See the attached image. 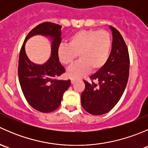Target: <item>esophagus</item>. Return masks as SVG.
I'll return each instance as SVG.
<instances>
[{
  "label": "esophagus",
  "instance_id": "esophagus-1",
  "mask_svg": "<svg viewBox=\"0 0 148 148\" xmlns=\"http://www.w3.org/2000/svg\"><path fill=\"white\" fill-rule=\"evenodd\" d=\"M76 82H77V79H71V82L72 84H74Z\"/></svg>",
  "mask_w": 148,
  "mask_h": 148
}]
</instances>
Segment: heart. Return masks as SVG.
Masks as SVG:
<instances>
[{"mask_svg": "<svg viewBox=\"0 0 148 148\" xmlns=\"http://www.w3.org/2000/svg\"><path fill=\"white\" fill-rule=\"evenodd\" d=\"M112 48L110 33L99 30H81L70 36L68 44H62L58 56L63 64L71 66L79 54V60L70 67L67 76L80 79L92 69L99 71L107 64Z\"/></svg>", "mask_w": 148, "mask_h": 148, "instance_id": "1", "label": "heart"}]
</instances>
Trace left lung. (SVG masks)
<instances>
[{"label": "left lung", "instance_id": "left-lung-1", "mask_svg": "<svg viewBox=\"0 0 148 148\" xmlns=\"http://www.w3.org/2000/svg\"><path fill=\"white\" fill-rule=\"evenodd\" d=\"M112 34V51L107 64L90 77L92 83L84 81L85 89L81 103L87 112L101 115L108 112L119 102L129 77L128 49L120 33L110 26ZM96 80L98 84L93 82Z\"/></svg>", "mask_w": 148, "mask_h": 148}]
</instances>
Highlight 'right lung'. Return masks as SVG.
Segmentation results:
<instances>
[{"instance_id": "1", "label": "right lung", "mask_w": 148, "mask_h": 148, "mask_svg": "<svg viewBox=\"0 0 148 148\" xmlns=\"http://www.w3.org/2000/svg\"><path fill=\"white\" fill-rule=\"evenodd\" d=\"M61 28L62 26L51 22L38 24L28 33L19 55L18 73L22 92L28 104L41 112L56 110L60 106L64 93L71 85L70 79H57L65 72L58 56V49L62 41ZM37 35L49 38L51 42V56L42 65L31 62L25 49L26 41Z\"/></svg>"}]
</instances>
